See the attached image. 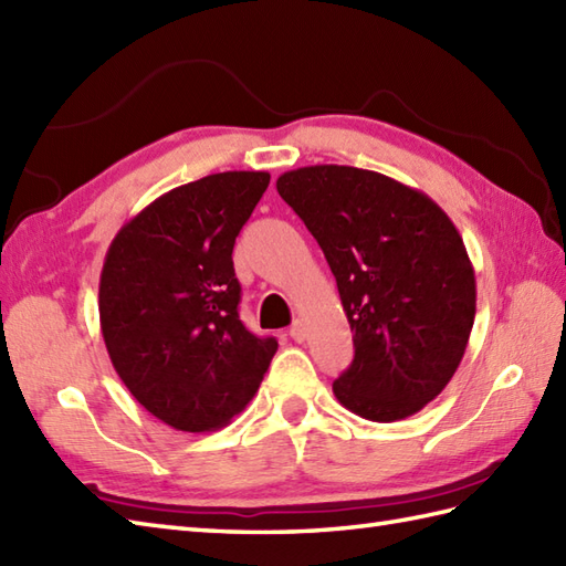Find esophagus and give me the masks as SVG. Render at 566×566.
<instances>
[{
    "instance_id": "34e87169",
    "label": "esophagus",
    "mask_w": 566,
    "mask_h": 566,
    "mask_svg": "<svg viewBox=\"0 0 566 566\" xmlns=\"http://www.w3.org/2000/svg\"><path fill=\"white\" fill-rule=\"evenodd\" d=\"M290 335L296 340V343H304L306 340V326L304 321H294L292 328H290Z\"/></svg>"
}]
</instances>
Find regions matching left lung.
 <instances>
[{"mask_svg": "<svg viewBox=\"0 0 566 566\" xmlns=\"http://www.w3.org/2000/svg\"><path fill=\"white\" fill-rule=\"evenodd\" d=\"M276 191L318 240L353 331L335 399L375 423L418 413L448 387L474 326L460 231L423 191L350 165L298 167Z\"/></svg>", "mask_w": 566, "mask_h": 566, "instance_id": "8db88e82", "label": "left lung"}]
</instances>
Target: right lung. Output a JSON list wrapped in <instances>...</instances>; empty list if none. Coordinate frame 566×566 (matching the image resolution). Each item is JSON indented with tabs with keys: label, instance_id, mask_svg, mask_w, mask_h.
Here are the masks:
<instances>
[{
	"label": "right lung",
	"instance_id": "add662e5",
	"mask_svg": "<svg viewBox=\"0 0 566 566\" xmlns=\"http://www.w3.org/2000/svg\"><path fill=\"white\" fill-rule=\"evenodd\" d=\"M270 172H219L175 187L122 226L99 276L106 353L163 423L209 432L258 394L276 353L238 316L233 245Z\"/></svg>",
	"mask_w": 566,
	"mask_h": 566
}]
</instances>
